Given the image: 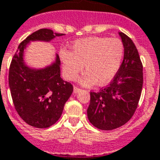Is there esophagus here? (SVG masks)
Masks as SVG:
<instances>
[{
	"label": "esophagus",
	"instance_id": "1",
	"mask_svg": "<svg viewBox=\"0 0 160 160\" xmlns=\"http://www.w3.org/2000/svg\"><path fill=\"white\" fill-rule=\"evenodd\" d=\"M79 91H80V89L78 88L77 86H74V93H78Z\"/></svg>",
	"mask_w": 160,
	"mask_h": 160
}]
</instances>
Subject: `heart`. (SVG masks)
I'll use <instances>...</instances> for the list:
<instances>
[{
  "instance_id": "obj_1",
  "label": "heart",
  "mask_w": 160,
  "mask_h": 160,
  "mask_svg": "<svg viewBox=\"0 0 160 160\" xmlns=\"http://www.w3.org/2000/svg\"><path fill=\"white\" fill-rule=\"evenodd\" d=\"M123 55L124 45L120 39L91 37L75 41L71 51H61L60 59L67 80H76L85 67L81 84L104 85L115 77Z\"/></svg>"
}]
</instances>
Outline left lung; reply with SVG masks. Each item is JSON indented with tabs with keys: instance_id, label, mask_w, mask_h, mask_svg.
I'll return each mask as SVG.
<instances>
[{
	"instance_id": "obj_1",
	"label": "left lung",
	"mask_w": 160,
	"mask_h": 160,
	"mask_svg": "<svg viewBox=\"0 0 160 160\" xmlns=\"http://www.w3.org/2000/svg\"><path fill=\"white\" fill-rule=\"evenodd\" d=\"M124 45L123 61L109 85L91 92L88 119L101 130H112L127 123L137 109L142 92L143 74L138 51L132 40L119 32Z\"/></svg>"
}]
</instances>
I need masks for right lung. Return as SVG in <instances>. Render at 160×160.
Returning <instances> with one entry per match:
<instances>
[{
  "label": "right lung",
  "instance_id": "1",
  "mask_svg": "<svg viewBox=\"0 0 160 160\" xmlns=\"http://www.w3.org/2000/svg\"><path fill=\"white\" fill-rule=\"evenodd\" d=\"M63 33L50 29L34 32L18 48L9 69V87L13 104L25 122L38 128H47L59 119L73 85L60 77V59L42 69H32L24 64L23 51L30 41H50Z\"/></svg>",
  "mask_w": 160,
  "mask_h": 160
}]
</instances>
